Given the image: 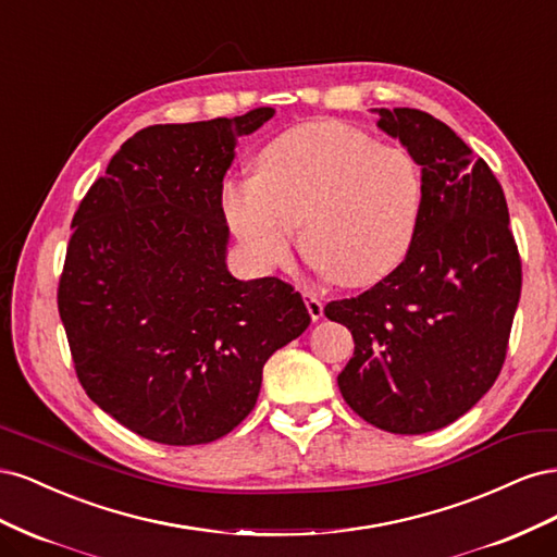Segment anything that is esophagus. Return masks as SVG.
I'll return each instance as SVG.
<instances>
[{"instance_id": "obj_1", "label": "esophagus", "mask_w": 557, "mask_h": 557, "mask_svg": "<svg viewBox=\"0 0 557 557\" xmlns=\"http://www.w3.org/2000/svg\"><path fill=\"white\" fill-rule=\"evenodd\" d=\"M301 297H305V301H307V309H309L311 320L323 318V299H320L313 290H305V293H301Z\"/></svg>"}]
</instances>
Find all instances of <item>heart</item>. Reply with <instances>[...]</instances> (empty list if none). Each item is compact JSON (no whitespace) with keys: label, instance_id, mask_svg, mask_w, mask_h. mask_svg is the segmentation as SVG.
I'll return each instance as SVG.
<instances>
[{"label":"heart","instance_id":"1","mask_svg":"<svg viewBox=\"0 0 557 557\" xmlns=\"http://www.w3.org/2000/svg\"><path fill=\"white\" fill-rule=\"evenodd\" d=\"M416 158L369 134L313 121L285 129L256 158V178L223 185L230 230L260 269L293 260L301 246L330 281L364 288L401 264L423 215Z\"/></svg>","mask_w":557,"mask_h":557}]
</instances>
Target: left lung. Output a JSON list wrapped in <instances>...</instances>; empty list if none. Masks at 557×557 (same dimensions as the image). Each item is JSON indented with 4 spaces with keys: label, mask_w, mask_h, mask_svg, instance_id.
Here are the masks:
<instances>
[{
    "label": "left lung",
    "mask_w": 557,
    "mask_h": 557,
    "mask_svg": "<svg viewBox=\"0 0 557 557\" xmlns=\"http://www.w3.org/2000/svg\"><path fill=\"white\" fill-rule=\"evenodd\" d=\"M379 127L423 170L409 256L325 315L356 350L336 376L348 407L393 434L450 425L491 391L520 299V256L495 174L458 134L418 109H376Z\"/></svg>",
    "instance_id": "obj_1"
}]
</instances>
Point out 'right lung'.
Segmentation results:
<instances>
[{
	"label": "right lung",
	"mask_w": 557,
	"mask_h": 557,
	"mask_svg": "<svg viewBox=\"0 0 557 557\" xmlns=\"http://www.w3.org/2000/svg\"><path fill=\"white\" fill-rule=\"evenodd\" d=\"M272 115L150 125L74 213L58 309L76 376L144 440H221L256 407L264 362L311 323L293 285L225 264L223 178L237 139Z\"/></svg>",
	"instance_id": "right-lung-1"
}]
</instances>
